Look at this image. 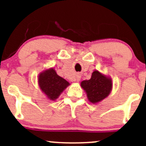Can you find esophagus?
I'll use <instances>...</instances> for the list:
<instances>
[{"label":"esophagus","mask_w":146,"mask_h":146,"mask_svg":"<svg viewBox=\"0 0 146 146\" xmlns=\"http://www.w3.org/2000/svg\"><path fill=\"white\" fill-rule=\"evenodd\" d=\"M80 79V76H79V75H78V76H76V81H79Z\"/></svg>","instance_id":"34e87169"}]
</instances>
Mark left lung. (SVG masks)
<instances>
[{"label": "left lung", "instance_id": "obj_1", "mask_svg": "<svg viewBox=\"0 0 146 146\" xmlns=\"http://www.w3.org/2000/svg\"><path fill=\"white\" fill-rule=\"evenodd\" d=\"M111 81L98 70L92 73L91 78L83 80L81 86L86 92L89 100L92 103L100 102L107 98L111 90Z\"/></svg>", "mask_w": 146, "mask_h": 146}]
</instances>
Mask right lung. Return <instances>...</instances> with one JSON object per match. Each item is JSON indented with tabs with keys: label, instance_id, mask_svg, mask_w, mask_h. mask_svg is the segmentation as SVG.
I'll return each instance as SVG.
<instances>
[{
	"label": "right lung",
	"instance_id": "add662e5",
	"mask_svg": "<svg viewBox=\"0 0 146 146\" xmlns=\"http://www.w3.org/2000/svg\"><path fill=\"white\" fill-rule=\"evenodd\" d=\"M39 85L47 97L54 100L69 85V82L58 76L55 70L51 68L39 75Z\"/></svg>",
	"mask_w": 146,
	"mask_h": 146
}]
</instances>
